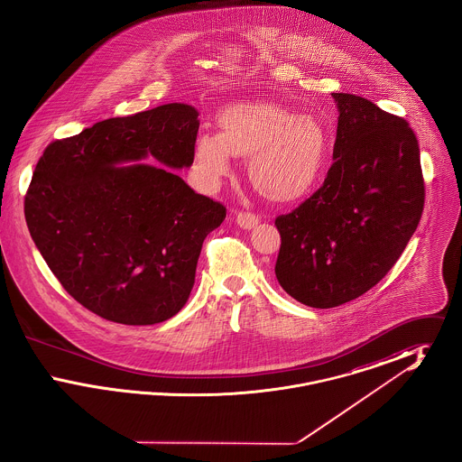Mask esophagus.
Instances as JSON below:
<instances>
[{
	"mask_svg": "<svg viewBox=\"0 0 462 462\" xmlns=\"http://www.w3.org/2000/svg\"><path fill=\"white\" fill-rule=\"evenodd\" d=\"M236 221H237L239 226L247 230V228H253L254 225H258L260 217L254 215V213H249V211H239V213L236 215Z\"/></svg>",
	"mask_w": 462,
	"mask_h": 462,
	"instance_id": "esophagus-1",
	"label": "esophagus"
}]
</instances>
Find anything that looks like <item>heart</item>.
<instances>
[{"label": "heart", "instance_id": "1", "mask_svg": "<svg viewBox=\"0 0 462 462\" xmlns=\"http://www.w3.org/2000/svg\"><path fill=\"white\" fill-rule=\"evenodd\" d=\"M221 133H200L196 170L213 189L230 171L232 154L249 155L253 185L275 200L300 198L322 173L328 157V134L308 116L275 104H241L221 112Z\"/></svg>", "mask_w": 462, "mask_h": 462}]
</instances>
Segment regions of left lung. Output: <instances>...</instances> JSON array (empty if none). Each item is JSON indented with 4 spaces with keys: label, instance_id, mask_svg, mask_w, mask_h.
Instances as JSON below:
<instances>
[{
    "label": "left lung",
    "instance_id": "left-lung-1",
    "mask_svg": "<svg viewBox=\"0 0 462 462\" xmlns=\"http://www.w3.org/2000/svg\"><path fill=\"white\" fill-rule=\"evenodd\" d=\"M337 133L317 192L275 218L279 284L311 308L348 303L375 286L418 228L424 178L418 138L403 117L367 98L332 93Z\"/></svg>",
    "mask_w": 462,
    "mask_h": 462
}]
</instances>
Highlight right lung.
I'll list each match as a JSON object with an SVG mask.
<instances>
[{
	"instance_id": "right-lung-1",
	"label": "right lung",
	"mask_w": 462,
	"mask_h": 462,
	"mask_svg": "<svg viewBox=\"0 0 462 462\" xmlns=\"http://www.w3.org/2000/svg\"><path fill=\"white\" fill-rule=\"evenodd\" d=\"M199 112L166 104L51 142L23 199L31 237L67 292L95 315L152 326L194 286L202 242L226 208L169 168L194 162ZM147 154L165 165L115 164Z\"/></svg>"
}]
</instances>
